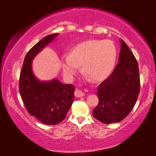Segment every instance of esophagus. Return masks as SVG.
Returning <instances> with one entry per match:
<instances>
[{
    "label": "esophagus",
    "mask_w": 156,
    "mask_h": 156,
    "mask_svg": "<svg viewBox=\"0 0 156 156\" xmlns=\"http://www.w3.org/2000/svg\"><path fill=\"white\" fill-rule=\"evenodd\" d=\"M74 94H75V96L76 97H82L85 95V93L81 91V90H76L75 91V93H74Z\"/></svg>",
    "instance_id": "34e87169"
}]
</instances>
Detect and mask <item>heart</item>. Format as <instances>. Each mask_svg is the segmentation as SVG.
<instances>
[{"mask_svg": "<svg viewBox=\"0 0 156 156\" xmlns=\"http://www.w3.org/2000/svg\"><path fill=\"white\" fill-rule=\"evenodd\" d=\"M117 57V48L112 41H86L74 46L70 54L63 56L62 68L68 77L73 78L82 65L83 73L90 80L100 81L113 71Z\"/></svg>", "mask_w": 156, "mask_h": 156, "instance_id": "obj_1", "label": "heart"}]
</instances>
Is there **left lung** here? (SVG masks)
<instances>
[{
    "mask_svg": "<svg viewBox=\"0 0 156 156\" xmlns=\"http://www.w3.org/2000/svg\"><path fill=\"white\" fill-rule=\"evenodd\" d=\"M120 43L119 62L97 88L99 104L92 111L93 116L105 124L118 122L128 115L140 91L137 62L122 39Z\"/></svg>",
    "mask_w": 156,
    "mask_h": 156,
    "instance_id": "obj_1",
    "label": "left lung"
}]
</instances>
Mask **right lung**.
<instances>
[{"mask_svg": "<svg viewBox=\"0 0 156 156\" xmlns=\"http://www.w3.org/2000/svg\"><path fill=\"white\" fill-rule=\"evenodd\" d=\"M59 34L48 35L28 52L20 72L19 89L25 108L31 115L45 125H57L65 118L74 100V85L57 78L41 81L32 71L34 57Z\"/></svg>", "mask_w": 156, "mask_h": 156, "instance_id": "add662e5", "label": "right lung"}]
</instances>
